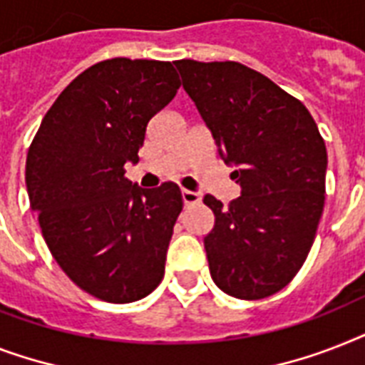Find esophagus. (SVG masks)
<instances>
[{
  "instance_id": "obj_1",
  "label": "esophagus",
  "mask_w": 365,
  "mask_h": 365,
  "mask_svg": "<svg viewBox=\"0 0 365 365\" xmlns=\"http://www.w3.org/2000/svg\"><path fill=\"white\" fill-rule=\"evenodd\" d=\"M200 193H197V191H189V189H182V200L183 205H197V202H200Z\"/></svg>"
}]
</instances>
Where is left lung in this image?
<instances>
[{
  "mask_svg": "<svg viewBox=\"0 0 365 365\" xmlns=\"http://www.w3.org/2000/svg\"><path fill=\"white\" fill-rule=\"evenodd\" d=\"M183 88L216 142L240 197L205 205L216 222L205 237L214 282L239 299L277 294L297 274L324 210L328 153L299 100L239 62L178 60Z\"/></svg>",
  "mask_w": 365,
  "mask_h": 365,
  "instance_id": "1",
  "label": "left lung"
}]
</instances>
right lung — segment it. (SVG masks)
Returning <instances> with one entry per match:
<instances>
[{
    "instance_id": "right-lung-1",
    "label": "right lung",
    "mask_w": 365,
    "mask_h": 365,
    "mask_svg": "<svg viewBox=\"0 0 365 365\" xmlns=\"http://www.w3.org/2000/svg\"><path fill=\"white\" fill-rule=\"evenodd\" d=\"M178 88L170 62H98L62 91L28 149L43 239L79 288L108 303L142 299L165 277L182 193L172 182L138 187L125 165H136L149 119Z\"/></svg>"
}]
</instances>
